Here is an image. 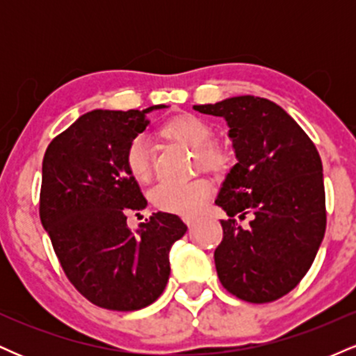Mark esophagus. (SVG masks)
Wrapping results in <instances>:
<instances>
[{
  "instance_id": "1",
  "label": "esophagus",
  "mask_w": 356,
  "mask_h": 356,
  "mask_svg": "<svg viewBox=\"0 0 356 356\" xmlns=\"http://www.w3.org/2000/svg\"><path fill=\"white\" fill-rule=\"evenodd\" d=\"M182 219H184V222H186L187 226H189V227L194 226V222H195V218H192V216H184Z\"/></svg>"
}]
</instances>
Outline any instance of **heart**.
<instances>
[{"label":"heart","mask_w":356,"mask_h":356,"mask_svg":"<svg viewBox=\"0 0 356 356\" xmlns=\"http://www.w3.org/2000/svg\"><path fill=\"white\" fill-rule=\"evenodd\" d=\"M162 136L195 150L197 164L207 172L219 174L226 169L229 155L212 138L209 122L194 113H181L167 120L161 129ZM125 167L137 182H147L150 177L149 147L142 136L134 137L124 154ZM211 195V186L204 179H191L184 182H159L152 187L149 199L155 209L170 214L191 216L202 209Z\"/></svg>","instance_id":"1"}]
</instances>
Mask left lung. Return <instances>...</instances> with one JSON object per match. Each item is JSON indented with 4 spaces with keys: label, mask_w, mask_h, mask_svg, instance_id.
Instances as JSON below:
<instances>
[{
    "label": "left lung",
    "mask_w": 356,
    "mask_h": 356,
    "mask_svg": "<svg viewBox=\"0 0 356 356\" xmlns=\"http://www.w3.org/2000/svg\"><path fill=\"white\" fill-rule=\"evenodd\" d=\"M231 127L238 164L227 174L216 204L222 241L214 251L224 288L249 303L276 301L295 289L312 268L326 229L320 154L280 105L243 95L194 105ZM249 213L250 227L235 216Z\"/></svg>",
    "instance_id": "1"
}]
</instances>
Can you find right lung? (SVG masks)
I'll use <instances>...</instances> for the list:
<instances>
[{"mask_svg": "<svg viewBox=\"0 0 356 356\" xmlns=\"http://www.w3.org/2000/svg\"><path fill=\"white\" fill-rule=\"evenodd\" d=\"M145 110H92L48 145L40 219L61 269L90 303L113 312L152 305L170 275L169 251L186 234L182 219L157 212L138 234L127 214L147 207L125 167L129 142L144 132Z\"/></svg>", "mask_w": 356, "mask_h": 356, "instance_id": "add662e5", "label": "right lung"}]
</instances>
